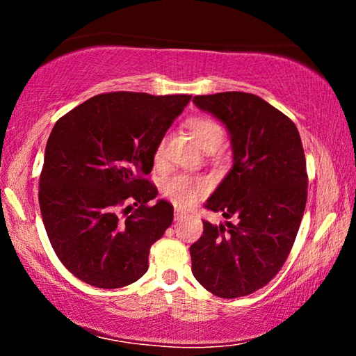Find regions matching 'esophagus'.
<instances>
[{
	"label": "esophagus",
	"mask_w": 356,
	"mask_h": 356,
	"mask_svg": "<svg viewBox=\"0 0 356 356\" xmlns=\"http://www.w3.org/2000/svg\"><path fill=\"white\" fill-rule=\"evenodd\" d=\"M185 215H186V213H185V212H182V210H179V209H176V212H174V220H176V221H179V220H182Z\"/></svg>",
	"instance_id": "obj_1"
}]
</instances>
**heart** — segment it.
<instances>
[{"label":"heart","mask_w":356,"mask_h":356,"mask_svg":"<svg viewBox=\"0 0 356 356\" xmlns=\"http://www.w3.org/2000/svg\"><path fill=\"white\" fill-rule=\"evenodd\" d=\"M188 127L193 135L201 144L204 150L210 147H218L222 138H225V129L220 122L207 116H195L188 122ZM166 146V138H161L155 147V161H160L163 156ZM207 191V184L201 179H193L185 174H179L168 179L163 185V193L177 206H188L193 201H196L197 196L204 195Z\"/></svg>","instance_id":"1"}]
</instances>
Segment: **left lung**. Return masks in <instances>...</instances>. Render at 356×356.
<instances>
[{
    "label": "left lung",
    "mask_w": 356,
    "mask_h": 356,
    "mask_svg": "<svg viewBox=\"0 0 356 356\" xmlns=\"http://www.w3.org/2000/svg\"><path fill=\"white\" fill-rule=\"evenodd\" d=\"M193 102L222 120L234 152L232 170L204 207L238 222L202 220V236L190 246L191 272L216 297H245L278 275L297 237L308 197L303 144L292 120L254 94Z\"/></svg>",
    "instance_id": "1"
}]
</instances>
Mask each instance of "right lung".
<instances>
[{
  "instance_id": "add662e5",
  "label": "right lung",
  "mask_w": 356,
  "mask_h": 356,
  "mask_svg": "<svg viewBox=\"0 0 356 356\" xmlns=\"http://www.w3.org/2000/svg\"><path fill=\"white\" fill-rule=\"evenodd\" d=\"M191 95L106 92L64 114L45 147L42 220L59 261L78 280L119 289L141 278L171 226L168 201L150 206L155 147Z\"/></svg>"
}]
</instances>
